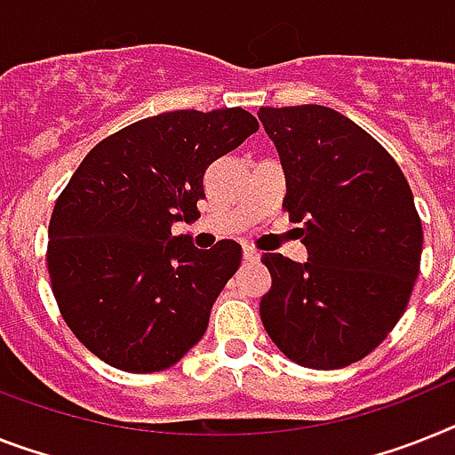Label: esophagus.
Segmentation results:
<instances>
[{
    "label": "esophagus",
    "instance_id": "esophagus-1",
    "mask_svg": "<svg viewBox=\"0 0 455 455\" xmlns=\"http://www.w3.org/2000/svg\"><path fill=\"white\" fill-rule=\"evenodd\" d=\"M260 258V253L253 249V246H243V260H249V262H255Z\"/></svg>",
    "mask_w": 455,
    "mask_h": 455
}]
</instances>
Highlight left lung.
<instances>
[{
  "instance_id": "1",
  "label": "left lung",
  "mask_w": 455,
  "mask_h": 455,
  "mask_svg": "<svg viewBox=\"0 0 455 455\" xmlns=\"http://www.w3.org/2000/svg\"><path fill=\"white\" fill-rule=\"evenodd\" d=\"M258 118L309 253L262 255L272 288L260 321L292 363L339 370L374 351L407 309L423 251L414 195L384 146L335 108L262 107Z\"/></svg>"
}]
</instances>
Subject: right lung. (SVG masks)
Listing matches in <instances>:
<instances>
[{
	"label": "right lung",
	"mask_w": 455,
	"mask_h": 455,
	"mask_svg": "<svg viewBox=\"0 0 455 455\" xmlns=\"http://www.w3.org/2000/svg\"><path fill=\"white\" fill-rule=\"evenodd\" d=\"M253 132L242 107L169 111L123 127L78 164L52 209L46 262L62 318L97 358L148 374L204 337L242 246L195 249L172 225L200 219L206 167Z\"/></svg>",
	"instance_id": "1"
}]
</instances>
